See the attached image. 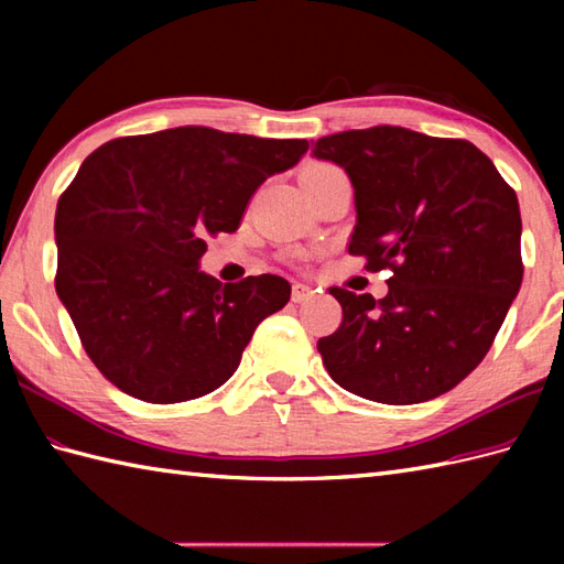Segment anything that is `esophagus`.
Listing matches in <instances>:
<instances>
[{
    "label": "esophagus",
    "instance_id": "34e87169",
    "mask_svg": "<svg viewBox=\"0 0 564 564\" xmlns=\"http://www.w3.org/2000/svg\"><path fill=\"white\" fill-rule=\"evenodd\" d=\"M315 295V291L310 289V285H305V283H293V293H291V297H293V303H305V301H310V297Z\"/></svg>",
    "mask_w": 564,
    "mask_h": 564
}]
</instances>
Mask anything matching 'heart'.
<instances>
[{
    "mask_svg": "<svg viewBox=\"0 0 564 564\" xmlns=\"http://www.w3.org/2000/svg\"><path fill=\"white\" fill-rule=\"evenodd\" d=\"M322 170H329V164H310V166H305L303 176H307V174H315V172H322Z\"/></svg>",
    "mask_w": 564,
    "mask_h": 564,
    "instance_id": "heart-1",
    "label": "heart"
}]
</instances>
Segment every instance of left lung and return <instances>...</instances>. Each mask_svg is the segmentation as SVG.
<instances>
[{"label": "left lung", "mask_w": 564, "mask_h": 564, "mask_svg": "<svg viewBox=\"0 0 564 564\" xmlns=\"http://www.w3.org/2000/svg\"><path fill=\"white\" fill-rule=\"evenodd\" d=\"M313 145L351 178L349 254L392 271L382 301L329 289L344 317L317 341L327 373L382 404L434 400L480 366L521 289L519 198L467 140L376 126Z\"/></svg>", "instance_id": "obj_1"}]
</instances>
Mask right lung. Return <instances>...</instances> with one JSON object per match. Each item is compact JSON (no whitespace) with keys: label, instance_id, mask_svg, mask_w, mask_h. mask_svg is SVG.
<instances>
[{"label":"right lung","instance_id":"add662e5","mask_svg":"<svg viewBox=\"0 0 564 564\" xmlns=\"http://www.w3.org/2000/svg\"><path fill=\"white\" fill-rule=\"evenodd\" d=\"M307 148L184 126L111 140L82 162L57 200L55 291L106 380L174 404L235 373L291 283L271 273L220 283L198 269L206 239L235 232L254 191Z\"/></svg>","mask_w":564,"mask_h":564}]
</instances>
